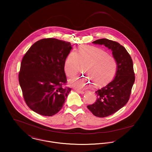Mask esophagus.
<instances>
[{
    "label": "esophagus",
    "mask_w": 152,
    "mask_h": 152,
    "mask_svg": "<svg viewBox=\"0 0 152 152\" xmlns=\"http://www.w3.org/2000/svg\"><path fill=\"white\" fill-rule=\"evenodd\" d=\"M76 91H77L78 93L81 94H84V91H81V90H78V89H77V90H76Z\"/></svg>",
    "instance_id": "1"
}]
</instances>
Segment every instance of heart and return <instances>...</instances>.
Wrapping results in <instances>:
<instances>
[{
  "instance_id": "b5f03b06",
  "label": "heart",
  "mask_w": 152,
  "mask_h": 152,
  "mask_svg": "<svg viewBox=\"0 0 152 152\" xmlns=\"http://www.w3.org/2000/svg\"><path fill=\"white\" fill-rule=\"evenodd\" d=\"M82 66H84L87 77L71 82L78 89L90 87L93 82L96 87L105 86L113 79L117 69V63L113 57L100 48L92 46L80 47L76 51L70 52L66 57L64 70L69 78L75 77L81 71Z\"/></svg>"
}]
</instances>
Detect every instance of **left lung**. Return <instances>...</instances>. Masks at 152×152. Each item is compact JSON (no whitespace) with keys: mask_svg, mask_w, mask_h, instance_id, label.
Here are the masks:
<instances>
[{"mask_svg":"<svg viewBox=\"0 0 152 152\" xmlns=\"http://www.w3.org/2000/svg\"><path fill=\"white\" fill-rule=\"evenodd\" d=\"M92 43L104 44L110 49L117 63V71L113 80L96 91V101L87 106L94 115L104 118L115 113L128 102L135 80L133 61L126 48L116 42L101 39Z\"/></svg>","mask_w":152,"mask_h":152,"instance_id":"obj_1","label":"left lung"}]
</instances>
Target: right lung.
Masks as SVG:
<instances>
[{
	"instance_id": "add662e5",
	"label": "right lung",
	"mask_w": 152,
	"mask_h": 152,
	"mask_svg": "<svg viewBox=\"0 0 152 152\" xmlns=\"http://www.w3.org/2000/svg\"><path fill=\"white\" fill-rule=\"evenodd\" d=\"M71 43L54 38L33 44L23 57L19 81L24 101L34 112L51 116L64 105L67 87L64 62Z\"/></svg>"
}]
</instances>
